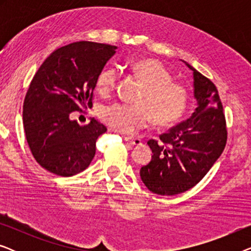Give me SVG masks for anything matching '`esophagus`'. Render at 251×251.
Masks as SVG:
<instances>
[{"label": "esophagus", "instance_id": "1", "mask_svg": "<svg viewBox=\"0 0 251 251\" xmlns=\"http://www.w3.org/2000/svg\"><path fill=\"white\" fill-rule=\"evenodd\" d=\"M126 142H128L131 145H140L142 144V140L140 138H137V137H126Z\"/></svg>", "mask_w": 251, "mask_h": 251}]
</instances>
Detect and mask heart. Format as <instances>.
I'll return each mask as SVG.
<instances>
[{
    "label": "heart",
    "mask_w": 251,
    "mask_h": 251,
    "mask_svg": "<svg viewBox=\"0 0 251 251\" xmlns=\"http://www.w3.org/2000/svg\"><path fill=\"white\" fill-rule=\"evenodd\" d=\"M131 71L145 84L138 97L139 104L113 102L99 108L98 115L115 131L133 133L145 128L153 119L156 126H166L178 121L187 105V91L184 85L171 81V74L160 61L151 58L131 64ZM119 73L115 68H105L99 73L96 85L101 95L115 89Z\"/></svg>",
    "instance_id": "1"
}]
</instances>
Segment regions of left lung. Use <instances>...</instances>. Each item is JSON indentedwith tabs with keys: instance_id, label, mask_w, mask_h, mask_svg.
<instances>
[{
	"instance_id": "obj_1",
	"label": "left lung",
	"mask_w": 251,
	"mask_h": 251,
	"mask_svg": "<svg viewBox=\"0 0 251 251\" xmlns=\"http://www.w3.org/2000/svg\"><path fill=\"white\" fill-rule=\"evenodd\" d=\"M186 65L193 71L197 108L190 119L160 135L159 140L147 142L153 152L152 160L140 169L145 186L159 195L179 194L194 187L221 156L227 140L217 88Z\"/></svg>"
}]
</instances>
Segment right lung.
Instances as JSON below:
<instances>
[{
	"label": "right lung",
	"mask_w": 251,
	"mask_h": 251,
	"mask_svg": "<svg viewBox=\"0 0 251 251\" xmlns=\"http://www.w3.org/2000/svg\"><path fill=\"white\" fill-rule=\"evenodd\" d=\"M115 50L89 41L71 43L53 51L34 75L23 122L30 152L46 170L71 177L91 163L96 142L107 128L95 119L80 126L70 115L92 107L96 81Z\"/></svg>",
	"instance_id": "1"
}]
</instances>
